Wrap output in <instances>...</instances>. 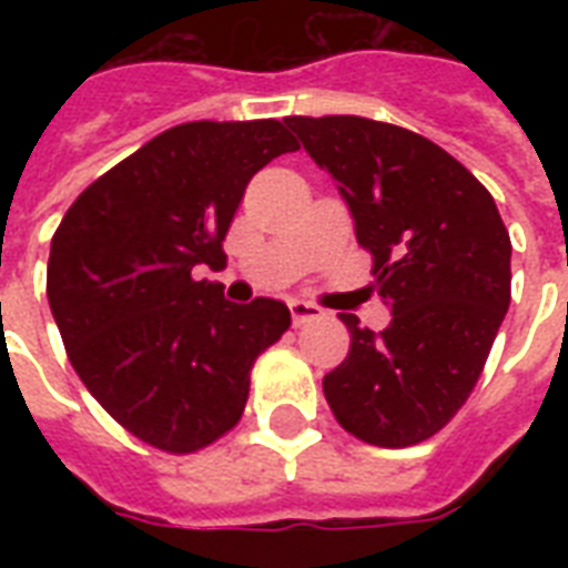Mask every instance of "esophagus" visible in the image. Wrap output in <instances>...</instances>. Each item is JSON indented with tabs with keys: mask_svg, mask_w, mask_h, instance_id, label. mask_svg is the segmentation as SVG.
Returning a JSON list of instances; mask_svg holds the SVG:
<instances>
[{
	"mask_svg": "<svg viewBox=\"0 0 568 568\" xmlns=\"http://www.w3.org/2000/svg\"><path fill=\"white\" fill-rule=\"evenodd\" d=\"M288 310H292V318L297 327H301V324H306V321H315L324 315V312H321L315 303H306V301H292L288 303Z\"/></svg>",
	"mask_w": 568,
	"mask_h": 568,
	"instance_id": "obj_1",
	"label": "esophagus"
}]
</instances>
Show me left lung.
Listing matches in <instances>:
<instances>
[{
	"mask_svg": "<svg viewBox=\"0 0 568 568\" xmlns=\"http://www.w3.org/2000/svg\"><path fill=\"white\" fill-rule=\"evenodd\" d=\"M285 123L338 182L392 310L383 333L342 315L351 354L324 377V397L356 439L418 445L484 372L510 306V232L493 194L424 135L354 114Z\"/></svg>",
	"mask_w": 568,
	"mask_h": 568,
	"instance_id": "1",
	"label": "left lung"
}]
</instances>
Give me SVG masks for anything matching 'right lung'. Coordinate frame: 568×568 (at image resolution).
Instances as JSON below:
<instances>
[{"label": "right lung", "instance_id": "obj_1", "mask_svg": "<svg viewBox=\"0 0 568 568\" xmlns=\"http://www.w3.org/2000/svg\"><path fill=\"white\" fill-rule=\"evenodd\" d=\"M294 150L280 120L182 123L91 182L52 235L47 297L67 356L153 448L194 454L230 433L253 363L292 327L285 303H230L194 267H223L247 182Z\"/></svg>", "mask_w": 568, "mask_h": 568}]
</instances>
